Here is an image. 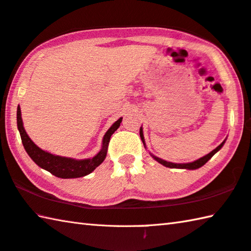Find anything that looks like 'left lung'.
<instances>
[{"label": "left lung", "instance_id": "obj_1", "mask_svg": "<svg viewBox=\"0 0 251 251\" xmlns=\"http://www.w3.org/2000/svg\"><path fill=\"white\" fill-rule=\"evenodd\" d=\"M139 135H140V138H141V140H143V144H144L145 148H146V143H145V138H144L143 127H140V129H139ZM225 141H226V139H225L224 141H223V143H222L220 146H217V147H216L215 149L212 150L211 152L207 153V154H205L204 157L200 158V159H198V160H195V161L188 162V163H175V162L166 161V160H163V159H161V158L156 157V156H154V154H152L151 152H149V153H150V156H151V157L154 159V160L158 161L159 163H161L162 166H165V167H167V168H176V169L195 170V169H199V168H201L202 166H204L205 163H206V162L209 160V159H211V158L214 156V154H215L217 151H220L221 148L223 147V146H224Z\"/></svg>", "mask_w": 251, "mask_h": 251}]
</instances>
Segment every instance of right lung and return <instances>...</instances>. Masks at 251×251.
<instances>
[{
  "instance_id": "1",
  "label": "right lung",
  "mask_w": 251,
  "mask_h": 251,
  "mask_svg": "<svg viewBox=\"0 0 251 251\" xmlns=\"http://www.w3.org/2000/svg\"><path fill=\"white\" fill-rule=\"evenodd\" d=\"M16 118L17 128L18 131H20L23 146H24L26 152L28 153L31 160H33L38 167L49 171L53 176L61 177V179H75V177H81L90 175L91 172L97 169V168L104 161V159L106 158L108 143H110L111 136L114 134V131L117 130L123 120V117H120L110 128H108V130L103 137L101 150H100L93 158L74 159L57 156V154L50 153L46 151V150L39 148L26 133L24 124H23L20 105L17 106Z\"/></svg>"
}]
</instances>
